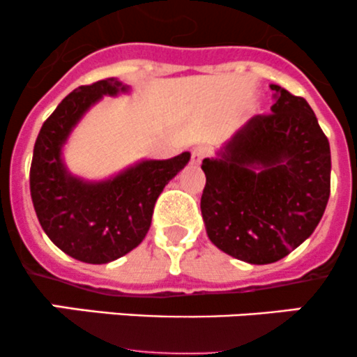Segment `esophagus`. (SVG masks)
Here are the masks:
<instances>
[{"label":"esophagus","instance_id":"1","mask_svg":"<svg viewBox=\"0 0 357 357\" xmlns=\"http://www.w3.org/2000/svg\"><path fill=\"white\" fill-rule=\"evenodd\" d=\"M207 155H208L207 146H197V149H193V152H192V162L195 165H199Z\"/></svg>","mask_w":357,"mask_h":357}]
</instances>
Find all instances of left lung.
I'll use <instances>...</instances> for the list:
<instances>
[{
  "label": "left lung",
  "mask_w": 357,
  "mask_h": 357,
  "mask_svg": "<svg viewBox=\"0 0 357 357\" xmlns=\"http://www.w3.org/2000/svg\"><path fill=\"white\" fill-rule=\"evenodd\" d=\"M276 102L205 158L200 208L215 247L271 264L312 235L330 197V143L309 103L271 84Z\"/></svg>",
  "instance_id": "left-lung-1"
}]
</instances>
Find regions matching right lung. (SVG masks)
<instances>
[{
  "label": "right lung",
  "instance_id": "obj_1",
  "mask_svg": "<svg viewBox=\"0 0 357 357\" xmlns=\"http://www.w3.org/2000/svg\"><path fill=\"white\" fill-rule=\"evenodd\" d=\"M122 91L128 88L114 77L79 86L46 119L32 153L29 183L39 225L60 250L88 264H107L143 242L158 195L190 160L188 152L143 160L100 183L68 174L62 146L72 128L103 95Z\"/></svg>",
  "mask_w": 357,
  "mask_h": 357
}]
</instances>
